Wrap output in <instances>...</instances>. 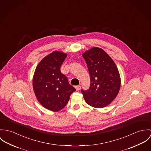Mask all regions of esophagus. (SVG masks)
Listing matches in <instances>:
<instances>
[{
    "mask_svg": "<svg viewBox=\"0 0 151 151\" xmlns=\"http://www.w3.org/2000/svg\"><path fill=\"white\" fill-rule=\"evenodd\" d=\"M76 91H79V90H81V86L80 85H78V86H75Z\"/></svg>",
    "mask_w": 151,
    "mask_h": 151,
    "instance_id": "obj_1",
    "label": "esophagus"
}]
</instances>
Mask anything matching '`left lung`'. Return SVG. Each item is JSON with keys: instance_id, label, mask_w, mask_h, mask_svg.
Wrapping results in <instances>:
<instances>
[{"instance_id": "left-lung-1", "label": "left lung", "mask_w": 151, "mask_h": 151, "mask_svg": "<svg viewBox=\"0 0 151 151\" xmlns=\"http://www.w3.org/2000/svg\"><path fill=\"white\" fill-rule=\"evenodd\" d=\"M90 78V86L81 90L86 103L96 108L109 105L119 93L121 80L114 60L103 49L94 47L82 54Z\"/></svg>"}]
</instances>
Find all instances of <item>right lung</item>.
Listing matches in <instances>:
<instances>
[{
  "instance_id": "obj_1",
  "label": "right lung",
  "mask_w": 151,
  "mask_h": 151,
  "mask_svg": "<svg viewBox=\"0 0 151 151\" xmlns=\"http://www.w3.org/2000/svg\"><path fill=\"white\" fill-rule=\"evenodd\" d=\"M67 56V53L54 51L40 61L34 72L32 85L36 99L43 107L53 112L64 108L76 90L60 70Z\"/></svg>"
}]
</instances>
